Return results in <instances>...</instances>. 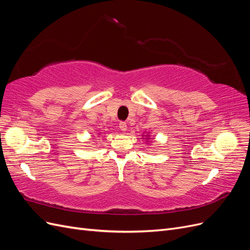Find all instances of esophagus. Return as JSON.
<instances>
[{"label":"esophagus","mask_w":250,"mask_h":250,"mask_svg":"<svg viewBox=\"0 0 250 250\" xmlns=\"http://www.w3.org/2000/svg\"><path fill=\"white\" fill-rule=\"evenodd\" d=\"M119 127L122 131H126L127 130V123L126 122H120Z\"/></svg>","instance_id":"esophagus-1"}]
</instances>
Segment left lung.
<instances>
[{
	"instance_id": "1",
	"label": "left lung",
	"mask_w": 250,
	"mask_h": 250,
	"mask_svg": "<svg viewBox=\"0 0 250 250\" xmlns=\"http://www.w3.org/2000/svg\"><path fill=\"white\" fill-rule=\"evenodd\" d=\"M143 137H144V135H143ZM146 137H147V138H149V137H148V134H146ZM148 140H149V139H148Z\"/></svg>"
}]
</instances>
